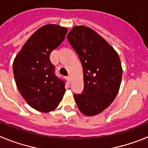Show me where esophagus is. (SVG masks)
Wrapping results in <instances>:
<instances>
[{"label":"esophagus","instance_id":"obj_1","mask_svg":"<svg viewBox=\"0 0 148 148\" xmlns=\"http://www.w3.org/2000/svg\"><path fill=\"white\" fill-rule=\"evenodd\" d=\"M66 80L68 81V82H69V83H70V82H71V78H70V75L66 76Z\"/></svg>","mask_w":148,"mask_h":148}]
</instances>
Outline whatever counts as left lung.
Listing matches in <instances>:
<instances>
[{"instance_id": "1", "label": "left lung", "mask_w": 148, "mask_h": 148, "mask_svg": "<svg viewBox=\"0 0 148 148\" xmlns=\"http://www.w3.org/2000/svg\"><path fill=\"white\" fill-rule=\"evenodd\" d=\"M66 38L83 67V92L74 94L77 106L86 116L99 114L110 105L119 90L122 68L119 55L89 27H74Z\"/></svg>"}]
</instances>
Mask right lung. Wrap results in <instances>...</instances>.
Listing matches in <instances>:
<instances>
[{"label": "right lung", "instance_id": "obj_1", "mask_svg": "<svg viewBox=\"0 0 148 148\" xmlns=\"http://www.w3.org/2000/svg\"><path fill=\"white\" fill-rule=\"evenodd\" d=\"M66 32L67 29L56 24L40 27L27 40L13 62L19 92L40 112L56 109L65 92V82L56 75L49 56L64 40Z\"/></svg>", "mask_w": 148, "mask_h": 148}]
</instances>
